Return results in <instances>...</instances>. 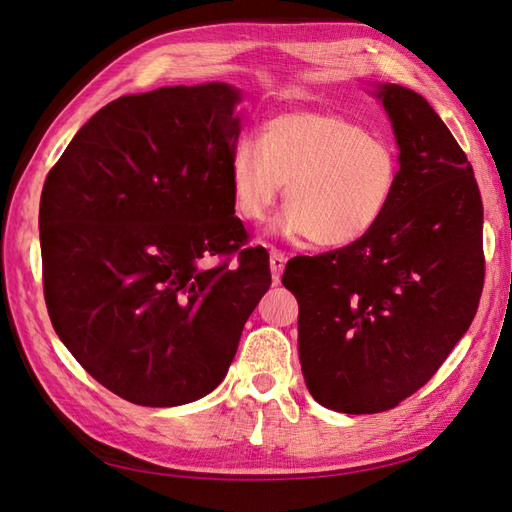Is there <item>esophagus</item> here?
Here are the masks:
<instances>
[{"mask_svg":"<svg viewBox=\"0 0 512 512\" xmlns=\"http://www.w3.org/2000/svg\"><path fill=\"white\" fill-rule=\"evenodd\" d=\"M285 261H287V257L281 251H277V248H270V270H272L274 283L281 281V274L285 270Z\"/></svg>","mask_w":512,"mask_h":512,"instance_id":"esophagus-1","label":"esophagus"}]
</instances>
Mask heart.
I'll use <instances>...</instances> for the list:
<instances>
[{"label":"heart","instance_id":"b5f03b06","mask_svg":"<svg viewBox=\"0 0 512 512\" xmlns=\"http://www.w3.org/2000/svg\"><path fill=\"white\" fill-rule=\"evenodd\" d=\"M233 212L264 222L285 183L281 229L320 248H344L370 235L398 192L400 155L389 138L342 114L292 110L240 140L229 157Z\"/></svg>","mask_w":512,"mask_h":512}]
</instances>
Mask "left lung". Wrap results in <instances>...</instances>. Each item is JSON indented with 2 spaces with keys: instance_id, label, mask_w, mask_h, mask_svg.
Wrapping results in <instances>:
<instances>
[{
  "instance_id": "8db88e82",
  "label": "left lung",
  "mask_w": 512,
  "mask_h": 512,
  "mask_svg": "<svg viewBox=\"0 0 512 512\" xmlns=\"http://www.w3.org/2000/svg\"><path fill=\"white\" fill-rule=\"evenodd\" d=\"M400 149L398 192L357 244L287 261L298 355L326 409L381 413L424 387L476 316L482 199L465 151L415 90L378 84Z\"/></svg>"
}]
</instances>
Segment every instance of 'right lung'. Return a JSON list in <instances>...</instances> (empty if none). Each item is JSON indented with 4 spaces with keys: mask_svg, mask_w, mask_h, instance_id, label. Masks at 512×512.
I'll list each match as a JSON object with an SVG mask.
<instances>
[{
    "mask_svg": "<svg viewBox=\"0 0 512 512\" xmlns=\"http://www.w3.org/2000/svg\"><path fill=\"white\" fill-rule=\"evenodd\" d=\"M240 99L225 82L119 97L45 179L38 225L51 324L123 400L177 406L214 391L272 283L268 251L244 248L231 205Z\"/></svg>",
    "mask_w": 512,
    "mask_h": 512,
    "instance_id": "right-lung-1",
    "label": "right lung"
}]
</instances>
